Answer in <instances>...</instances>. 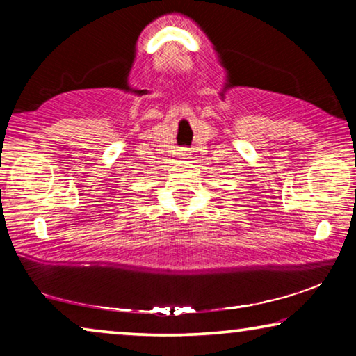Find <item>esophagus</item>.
<instances>
[{"mask_svg":"<svg viewBox=\"0 0 356 356\" xmlns=\"http://www.w3.org/2000/svg\"><path fill=\"white\" fill-rule=\"evenodd\" d=\"M189 155H191V154H189L186 149H184V150H179V157H181V159H189Z\"/></svg>","mask_w":356,"mask_h":356,"instance_id":"esophagus-1","label":"esophagus"}]
</instances>
